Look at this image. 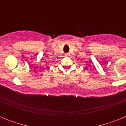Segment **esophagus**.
Instances as JSON below:
<instances>
[{
	"mask_svg": "<svg viewBox=\"0 0 126 126\" xmlns=\"http://www.w3.org/2000/svg\"><path fill=\"white\" fill-rule=\"evenodd\" d=\"M65 56H69V53H65Z\"/></svg>",
	"mask_w": 126,
	"mask_h": 126,
	"instance_id": "34e87169",
	"label": "esophagus"
}]
</instances>
